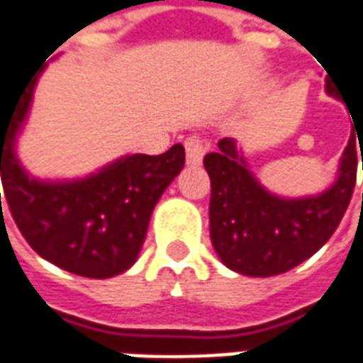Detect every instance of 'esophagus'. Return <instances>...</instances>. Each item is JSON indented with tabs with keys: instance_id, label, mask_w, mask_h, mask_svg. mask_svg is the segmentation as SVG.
Masks as SVG:
<instances>
[{
	"instance_id": "esophagus-1",
	"label": "esophagus",
	"mask_w": 363,
	"mask_h": 363,
	"mask_svg": "<svg viewBox=\"0 0 363 363\" xmlns=\"http://www.w3.org/2000/svg\"><path fill=\"white\" fill-rule=\"evenodd\" d=\"M184 150H186V164L199 167L203 162V157H205L206 144L199 136H189L184 140Z\"/></svg>"
}]
</instances>
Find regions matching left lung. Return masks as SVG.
I'll return each instance as SVG.
<instances>
[{"instance_id": "obj_1", "label": "left lung", "mask_w": 363, "mask_h": 363, "mask_svg": "<svg viewBox=\"0 0 363 363\" xmlns=\"http://www.w3.org/2000/svg\"><path fill=\"white\" fill-rule=\"evenodd\" d=\"M325 90L340 98L330 82ZM357 144L352 134L337 179L328 191L287 199L269 193L257 181L235 138L219 140V148L203 162L211 177V241L220 261L241 275L271 277L297 267L319 251L350 205L356 186Z\"/></svg>"}]
</instances>
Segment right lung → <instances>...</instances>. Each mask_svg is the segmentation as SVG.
Returning a JSON list of instances; mask_svg holds the SVG:
<instances>
[{"mask_svg": "<svg viewBox=\"0 0 363 363\" xmlns=\"http://www.w3.org/2000/svg\"><path fill=\"white\" fill-rule=\"evenodd\" d=\"M44 68L0 120L6 203L38 255L74 275L108 279L134 265L158 199L184 167V148L174 144L158 157L126 155L84 179H35L21 167L16 143Z\"/></svg>", "mask_w": 363, "mask_h": 363, "instance_id": "add662e5", "label": "right lung"}]
</instances>
